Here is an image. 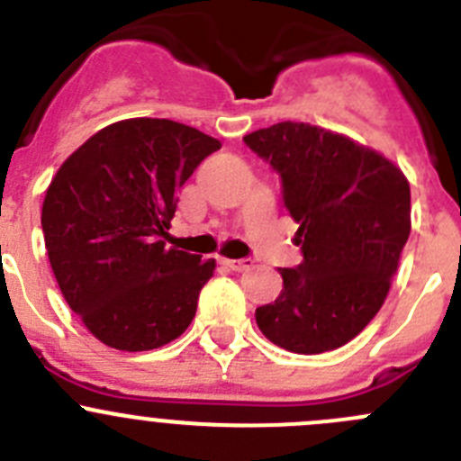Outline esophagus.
Here are the masks:
<instances>
[{
	"label": "esophagus",
	"mask_w": 461,
	"mask_h": 461,
	"mask_svg": "<svg viewBox=\"0 0 461 461\" xmlns=\"http://www.w3.org/2000/svg\"><path fill=\"white\" fill-rule=\"evenodd\" d=\"M222 266H227L230 270H234V272H243L252 266V261H249V258H225V261H222Z\"/></svg>",
	"instance_id": "1"
}]
</instances>
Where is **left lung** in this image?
Wrapping results in <instances>:
<instances>
[{
  "instance_id": "8db88e82",
  "label": "left lung",
  "mask_w": 461,
  "mask_h": 461,
  "mask_svg": "<svg viewBox=\"0 0 461 461\" xmlns=\"http://www.w3.org/2000/svg\"><path fill=\"white\" fill-rule=\"evenodd\" d=\"M279 173L303 261L281 267L284 290L254 317L270 342L324 354L354 339L381 311L410 236V185L376 150L308 123L243 137Z\"/></svg>"
}]
</instances>
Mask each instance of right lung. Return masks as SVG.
Segmentation results:
<instances>
[{
	"label": "right lung",
	"instance_id": "right-lung-1",
	"mask_svg": "<svg viewBox=\"0 0 461 461\" xmlns=\"http://www.w3.org/2000/svg\"><path fill=\"white\" fill-rule=\"evenodd\" d=\"M221 141L168 119H128L58 168L42 204L49 263L89 333L119 351L180 338L216 270L167 248L177 191Z\"/></svg>",
	"mask_w": 461,
	"mask_h": 461
}]
</instances>
